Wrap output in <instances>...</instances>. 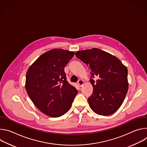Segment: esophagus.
I'll list each match as a JSON object with an SVG mask.
<instances>
[{
	"label": "esophagus",
	"mask_w": 147,
	"mask_h": 147,
	"mask_svg": "<svg viewBox=\"0 0 147 147\" xmlns=\"http://www.w3.org/2000/svg\"><path fill=\"white\" fill-rule=\"evenodd\" d=\"M84 81L82 80H80L78 81V84L80 87H81L84 84Z\"/></svg>",
	"instance_id": "obj_1"
}]
</instances>
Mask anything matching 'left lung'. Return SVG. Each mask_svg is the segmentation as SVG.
<instances>
[{"instance_id": "1", "label": "left lung", "mask_w": 147, "mask_h": 147, "mask_svg": "<svg viewBox=\"0 0 147 147\" xmlns=\"http://www.w3.org/2000/svg\"><path fill=\"white\" fill-rule=\"evenodd\" d=\"M76 56L91 70L94 90L88 101L91 109L102 116L116 112L128 91L127 67L116 56L98 48L78 51ZM94 76L98 78L95 82Z\"/></svg>"}]
</instances>
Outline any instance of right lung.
Wrapping results in <instances>:
<instances>
[{"mask_svg": "<svg viewBox=\"0 0 147 147\" xmlns=\"http://www.w3.org/2000/svg\"><path fill=\"white\" fill-rule=\"evenodd\" d=\"M74 52L53 49L40 55L26 74V89L36 108L52 117L70 108L78 91L67 81L65 67Z\"/></svg>", "mask_w": 147, "mask_h": 147, "instance_id": "obj_1", "label": "right lung"}]
</instances>
